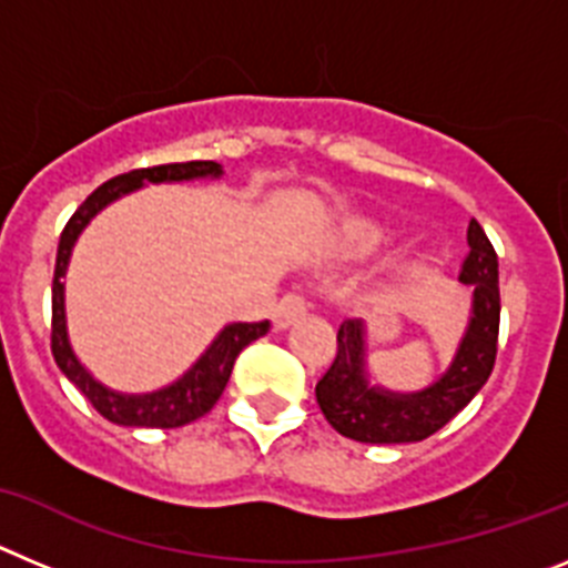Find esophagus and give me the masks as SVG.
<instances>
[{
	"label": "esophagus",
	"instance_id": "esophagus-1",
	"mask_svg": "<svg viewBox=\"0 0 568 568\" xmlns=\"http://www.w3.org/2000/svg\"><path fill=\"white\" fill-rule=\"evenodd\" d=\"M307 313V301H304V295H284V298L275 304L273 310V327L275 329H287L293 321H298L301 315Z\"/></svg>",
	"mask_w": 568,
	"mask_h": 568
}]
</instances>
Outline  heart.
Instances as JSON below:
<instances>
[{
  "label": "heart",
  "instance_id": "heart-1",
  "mask_svg": "<svg viewBox=\"0 0 568 568\" xmlns=\"http://www.w3.org/2000/svg\"><path fill=\"white\" fill-rule=\"evenodd\" d=\"M393 241V233L381 224L369 222V219H349L344 227L338 230L335 239V250L344 258H369L373 253L384 250Z\"/></svg>",
  "mask_w": 568,
  "mask_h": 568
}]
</instances>
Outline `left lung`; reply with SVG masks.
I'll list each match as a JSON object with an SVG mask.
<instances>
[{"mask_svg":"<svg viewBox=\"0 0 568 568\" xmlns=\"http://www.w3.org/2000/svg\"><path fill=\"white\" fill-rule=\"evenodd\" d=\"M466 244L460 284L471 290L469 321L449 366L429 386L395 393L375 384L366 364V324L361 318L341 324L333 366L315 384L321 413L335 433L361 444H415L438 433L480 393L498 355V255L475 219Z\"/></svg>","mask_w":568,"mask_h":568,"instance_id":"left-lung-1","label":"left lung"}]
</instances>
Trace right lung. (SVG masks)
<instances>
[{
	"label": "right lung",
	"instance_id": "obj_1",
	"mask_svg": "<svg viewBox=\"0 0 568 568\" xmlns=\"http://www.w3.org/2000/svg\"><path fill=\"white\" fill-rule=\"evenodd\" d=\"M222 164L215 162H184V164H159V168L130 170V173L115 175L110 182L84 199L82 207L70 215V222L64 224L62 239H59L57 250V270H53V321H50V349L57 366L64 373V378L77 386L79 393L97 406V413L104 415L110 424L119 426H153V429H173V426H184L190 420L202 418L215 406V400L222 398L224 386H227L233 364L239 353L247 344L270 329V321H258V324H227L222 333L210 341L195 364L187 373L179 375L173 384L153 389V393H115L102 381L93 378L88 366L79 361L73 353L68 335V315H64V275H68L70 255L77 247L79 235L88 227L108 204L115 199L142 190L144 184H179V182H195V179H222Z\"/></svg>",
	"mask_w": 568,
	"mask_h": 568
}]
</instances>
